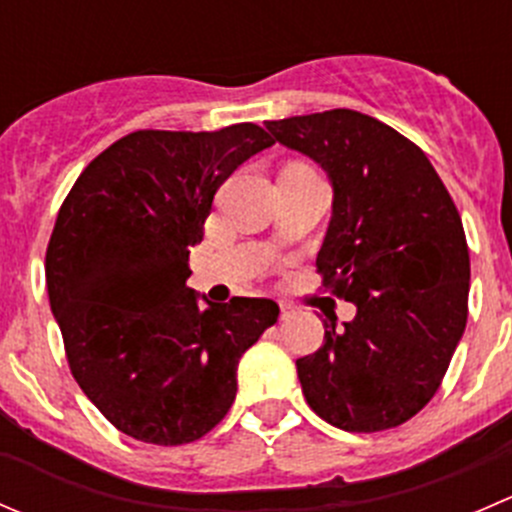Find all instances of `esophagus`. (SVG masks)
<instances>
[{
	"mask_svg": "<svg viewBox=\"0 0 512 512\" xmlns=\"http://www.w3.org/2000/svg\"><path fill=\"white\" fill-rule=\"evenodd\" d=\"M280 309H282V319H289L294 314V307H292V304H287V302H282Z\"/></svg>",
	"mask_w": 512,
	"mask_h": 512,
	"instance_id": "1",
	"label": "esophagus"
}]
</instances>
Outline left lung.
Returning a JSON list of instances; mask_svg holds the SVG:
<instances>
[{
  "label": "left lung",
  "mask_w": 512,
  "mask_h": 512,
  "mask_svg": "<svg viewBox=\"0 0 512 512\" xmlns=\"http://www.w3.org/2000/svg\"><path fill=\"white\" fill-rule=\"evenodd\" d=\"M272 141L314 158L334 188L317 255L329 294L356 304L297 359L304 399L352 433L396 428L441 386L468 319L471 257L456 203L426 153L386 123L332 108L267 121Z\"/></svg>",
  "instance_id": "1"
}]
</instances>
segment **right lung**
Here are the masks:
<instances>
[{
	"label": "right lung",
	"instance_id": "1",
	"mask_svg": "<svg viewBox=\"0 0 512 512\" xmlns=\"http://www.w3.org/2000/svg\"><path fill=\"white\" fill-rule=\"evenodd\" d=\"M265 128L133 131L79 175L46 247L49 304L76 384L113 426L156 446L213 431L237 361L277 322L272 299L198 307L190 247L220 185L272 146Z\"/></svg>",
	"mask_w": 512,
	"mask_h": 512
}]
</instances>
